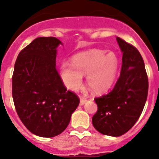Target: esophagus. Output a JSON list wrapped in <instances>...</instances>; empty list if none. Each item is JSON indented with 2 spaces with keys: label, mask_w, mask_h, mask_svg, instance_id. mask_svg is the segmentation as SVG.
Returning <instances> with one entry per match:
<instances>
[{
  "label": "esophagus",
  "mask_w": 159,
  "mask_h": 159,
  "mask_svg": "<svg viewBox=\"0 0 159 159\" xmlns=\"http://www.w3.org/2000/svg\"><path fill=\"white\" fill-rule=\"evenodd\" d=\"M87 99L84 98V97L80 96V105H84L85 102H86Z\"/></svg>",
  "instance_id": "esophagus-1"
}]
</instances>
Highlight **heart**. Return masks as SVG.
<instances>
[{"mask_svg":"<svg viewBox=\"0 0 159 159\" xmlns=\"http://www.w3.org/2000/svg\"><path fill=\"white\" fill-rule=\"evenodd\" d=\"M72 62L64 63L60 67L64 85L71 91H76L82 86L83 75H87V84L95 93H102L111 88L119 64L115 53L99 49L76 55Z\"/></svg>","mask_w":159,"mask_h":159,"instance_id":"1","label":"heart"}]
</instances>
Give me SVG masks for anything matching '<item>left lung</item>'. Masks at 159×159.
I'll list each match as a JSON object with an SVG mask.
<instances>
[{
    "label": "left lung",
    "instance_id": "left-lung-1",
    "mask_svg": "<svg viewBox=\"0 0 159 159\" xmlns=\"http://www.w3.org/2000/svg\"><path fill=\"white\" fill-rule=\"evenodd\" d=\"M116 39L123 52L120 75L109 93L95 98L98 110L92 124L101 134L118 137L131 129L141 116L148 94V77L138 49Z\"/></svg>",
    "mask_w": 159,
    "mask_h": 159
}]
</instances>
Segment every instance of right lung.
I'll use <instances>...</instances> for the list:
<instances>
[{
	"label": "right lung",
	"mask_w": 159,
	"mask_h": 159,
	"mask_svg": "<svg viewBox=\"0 0 159 159\" xmlns=\"http://www.w3.org/2000/svg\"><path fill=\"white\" fill-rule=\"evenodd\" d=\"M57 38L38 37L18 55L12 74V98L16 113L36 135L52 138L69 124L80 103L67 91L56 67Z\"/></svg>",
	"instance_id": "add662e5"
}]
</instances>
